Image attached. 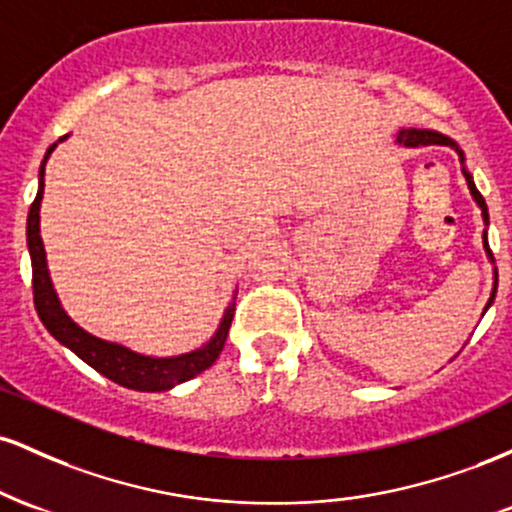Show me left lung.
Listing matches in <instances>:
<instances>
[{
    "mask_svg": "<svg viewBox=\"0 0 512 512\" xmlns=\"http://www.w3.org/2000/svg\"><path fill=\"white\" fill-rule=\"evenodd\" d=\"M397 142L404 144V146L440 144V146H452V149H457V144L452 142V139L443 137V134H438V132H428V129H402V132H399V137H397ZM457 154H460V158L464 161V156H462L460 149H457ZM464 178H467V185H469V190H472V197L477 199V204L481 207V211H484V219H489V211H486L484 197H481V192L477 190V185H474L472 175H469L467 170H464ZM484 248H486V252H489V257H493L489 243H486V233H484ZM491 301H493V296H491ZM491 301H489V305H491Z\"/></svg>",
    "mask_w": 512,
    "mask_h": 512,
    "instance_id": "obj_1",
    "label": "left lung"
}]
</instances>
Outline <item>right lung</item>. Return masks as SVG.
I'll use <instances>...</instances> for the list:
<instances>
[{
	"label": "right lung",
	"mask_w": 512,
	"mask_h": 512,
	"mask_svg": "<svg viewBox=\"0 0 512 512\" xmlns=\"http://www.w3.org/2000/svg\"><path fill=\"white\" fill-rule=\"evenodd\" d=\"M64 139V137H62ZM57 144H52L45 154V161L52 154ZM45 161L40 166V187L38 195H35L31 211H28V252H31V267H33V303L35 310H38L40 322L48 327V332L57 342L72 349L81 361H86L88 366L98 373L105 375L113 383L129 387V390L139 392H161L170 390V387L185 383V380L195 378V375L207 370L211 363L219 358L223 351V344H226L228 330H231L233 313H236V303L228 305L226 315H223V322L219 332L214 334V339L202 349L190 351L185 356L175 358H151L134 354V351L125 349L120 344L103 342V339H96L93 334L81 330L79 325H74L69 320L67 313L62 310L60 301H57L55 289L50 284L48 276V262H45V248L43 238H40V199H43V187H45Z\"/></svg>",
	"instance_id": "1"
}]
</instances>
